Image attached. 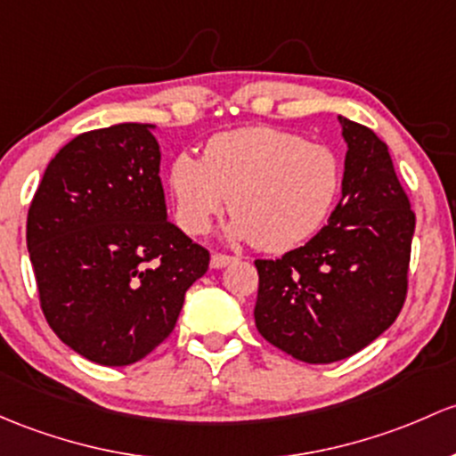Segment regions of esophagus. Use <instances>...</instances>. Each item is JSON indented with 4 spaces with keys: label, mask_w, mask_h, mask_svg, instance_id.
Instances as JSON below:
<instances>
[{
    "label": "esophagus",
    "mask_w": 456,
    "mask_h": 456,
    "mask_svg": "<svg viewBox=\"0 0 456 456\" xmlns=\"http://www.w3.org/2000/svg\"><path fill=\"white\" fill-rule=\"evenodd\" d=\"M233 260H236V257L227 256V253H214V256H212V266L214 268H223V266L232 265Z\"/></svg>",
    "instance_id": "34e87169"
}]
</instances>
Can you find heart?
<instances>
[{
  "label": "heart",
  "mask_w": 456,
  "mask_h": 456,
  "mask_svg": "<svg viewBox=\"0 0 456 456\" xmlns=\"http://www.w3.org/2000/svg\"><path fill=\"white\" fill-rule=\"evenodd\" d=\"M341 183L334 148L266 126L218 133L205 143L203 159L181 152L170 166L183 232L205 233L229 205L233 236L271 253L313 238L334 209Z\"/></svg>",
  "instance_id": "1"
}]
</instances>
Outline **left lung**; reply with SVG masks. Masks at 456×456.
Returning <instances> with one entry per match:
<instances>
[{"label":"left lung","mask_w":456,"mask_h":456,"mask_svg":"<svg viewBox=\"0 0 456 456\" xmlns=\"http://www.w3.org/2000/svg\"><path fill=\"white\" fill-rule=\"evenodd\" d=\"M343 196L328 224L280 260H256L257 332L310 365L361 352L397 319L409 290L415 212L387 143L338 118Z\"/></svg>","instance_id":"left-lung-1"}]
</instances>
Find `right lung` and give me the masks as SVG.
<instances>
[{"label":"right lung","instance_id":"right-lung-1","mask_svg":"<svg viewBox=\"0 0 456 456\" xmlns=\"http://www.w3.org/2000/svg\"><path fill=\"white\" fill-rule=\"evenodd\" d=\"M161 152L148 124L80 133L47 164L28 209L38 304L91 362L142 361L175 330L209 251L166 218Z\"/></svg>","mask_w":456,"mask_h":456}]
</instances>
